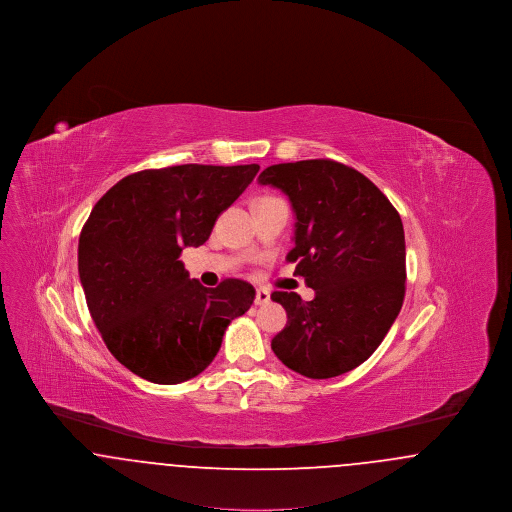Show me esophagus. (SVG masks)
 I'll use <instances>...</instances> for the list:
<instances>
[{
	"label": "esophagus",
	"mask_w": 512,
	"mask_h": 512,
	"mask_svg": "<svg viewBox=\"0 0 512 512\" xmlns=\"http://www.w3.org/2000/svg\"><path fill=\"white\" fill-rule=\"evenodd\" d=\"M268 301H270V293L267 290L255 292V305H267Z\"/></svg>",
	"instance_id": "obj_1"
}]
</instances>
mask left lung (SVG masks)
I'll list each match as a JSON object with an SVG mask.
<instances>
[{
    "label": "left lung",
    "mask_w": 512,
    "mask_h": 512,
    "mask_svg": "<svg viewBox=\"0 0 512 512\" xmlns=\"http://www.w3.org/2000/svg\"><path fill=\"white\" fill-rule=\"evenodd\" d=\"M259 184L288 195L295 245L288 261L313 301L274 292L288 313L274 355L307 378L349 372L376 351L405 297V232L390 199L365 174L330 159L272 165Z\"/></svg>",
    "instance_id": "8db88e82"
}]
</instances>
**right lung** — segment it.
Here are the masks:
<instances>
[{"label":"right lung","instance_id":"add662e5","mask_svg":"<svg viewBox=\"0 0 512 512\" xmlns=\"http://www.w3.org/2000/svg\"><path fill=\"white\" fill-rule=\"evenodd\" d=\"M259 165H176L134 172L94 205L78 240L90 315L113 357L153 384H180L219 353L226 326L255 299L251 284L190 280L178 259L199 247Z\"/></svg>","mask_w":512,"mask_h":512}]
</instances>
